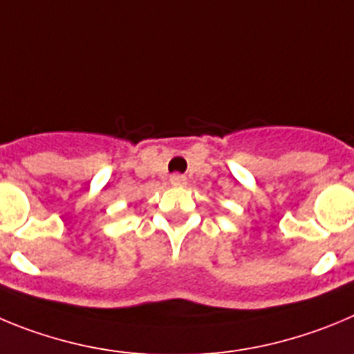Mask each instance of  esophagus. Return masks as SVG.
Returning <instances> with one entry per match:
<instances>
[{
	"instance_id": "obj_1",
	"label": "esophagus",
	"mask_w": 354,
	"mask_h": 354,
	"mask_svg": "<svg viewBox=\"0 0 354 354\" xmlns=\"http://www.w3.org/2000/svg\"><path fill=\"white\" fill-rule=\"evenodd\" d=\"M171 183H173L174 187H183V185H187V178H185L183 174H173V176H171Z\"/></svg>"
}]
</instances>
